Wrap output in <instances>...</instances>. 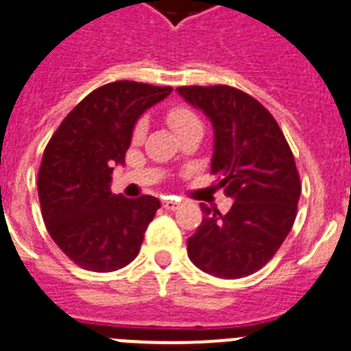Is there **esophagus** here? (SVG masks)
<instances>
[{"label": "esophagus", "mask_w": 351, "mask_h": 351, "mask_svg": "<svg viewBox=\"0 0 351 351\" xmlns=\"http://www.w3.org/2000/svg\"><path fill=\"white\" fill-rule=\"evenodd\" d=\"M178 205H180V199L178 198L162 199V207L167 208V210H176V208H178Z\"/></svg>", "instance_id": "obj_1"}]
</instances>
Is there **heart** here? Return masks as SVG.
Returning a JSON list of instances; mask_svg holds the SVG:
<instances>
[{
  "mask_svg": "<svg viewBox=\"0 0 351 351\" xmlns=\"http://www.w3.org/2000/svg\"><path fill=\"white\" fill-rule=\"evenodd\" d=\"M166 119L169 123V126L178 135L185 134V132L193 130V128H198L202 126L198 116L194 114L193 108H189L187 105H182V103H175V105H169L166 108ZM146 130H148V123L146 119H139L137 125L134 126V132H132V139L135 143H141L146 135Z\"/></svg>",
  "mask_w": 351,
  "mask_h": 351,
  "instance_id": "b5f03b06",
  "label": "heart"
}]
</instances>
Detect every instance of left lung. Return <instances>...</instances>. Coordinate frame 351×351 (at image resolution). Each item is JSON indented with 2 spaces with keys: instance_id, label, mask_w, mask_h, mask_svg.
Returning <instances> with one entry per match:
<instances>
[{
  "instance_id": "8db88e82",
  "label": "left lung",
  "mask_w": 351,
  "mask_h": 351,
  "mask_svg": "<svg viewBox=\"0 0 351 351\" xmlns=\"http://www.w3.org/2000/svg\"><path fill=\"white\" fill-rule=\"evenodd\" d=\"M178 93L214 125L210 173L235 199L226 214L202 203L203 219L187 239L194 266L219 278L264 267L291 232L302 193L284 132L262 103L230 85H185Z\"/></svg>"
}]
</instances>
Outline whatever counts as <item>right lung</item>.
Wrapping results in <instances>:
<instances>
[{
  "mask_svg": "<svg viewBox=\"0 0 351 351\" xmlns=\"http://www.w3.org/2000/svg\"><path fill=\"white\" fill-rule=\"evenodd\" d=\"M173 87L119 80L87 94L44 149L37 189L51 239L76 266L108 273L130 264L160 202L112 194L114 164H125L132 130Z\"/></svg>",
  "mask_w": 351,
  "mask_h": 351,
  "instance_id": "obj_1",
  "label": "right lung"
}]
</instances>
